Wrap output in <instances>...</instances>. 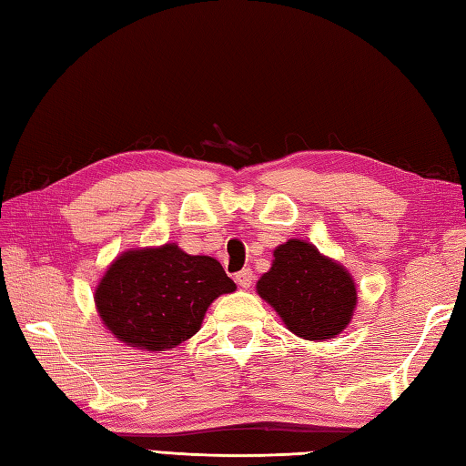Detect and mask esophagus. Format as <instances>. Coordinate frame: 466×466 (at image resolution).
I'll return each instance as SVG.
<instances>
[{
  "instance_id": "1",
  "label": "esophagus",
  "mask_w": 466,
  "mask_h": 466,
  "mask_svg": "<svg viewBox=\"0 0 466 466\" xmlns=\"http://www.w3.org/2000/svg\"><path fill=\"white\" fill-rule=\"evenodd\" d=\"M236 281H238L240 288L248 289L252 286V281H255V273H252V269H248V267H247V269L236 273Z\"/></svg>"
}]
</instances>
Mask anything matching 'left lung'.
<instances>
[{
  "label": "left lung",
  "instance_id": "8db88e82",
  "mask_svg": "<svg viewBox=\"0 0 466 466\" xmlns=\"http://www.w3.org/2000/svg\"><path fill=\"white\" fill-rule=\"evenodd\" d=\"M257 291L291 333L309 341L337 337L358 304L351 273L314 244L296 238L273 250L271 269L257 281Z\"/></svg>",
  "mask_w": 466,
  "mask_h": 466
}]
</instances>
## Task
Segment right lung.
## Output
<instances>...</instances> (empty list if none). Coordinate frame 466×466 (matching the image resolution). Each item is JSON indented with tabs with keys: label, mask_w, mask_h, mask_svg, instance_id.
Here are the masks:
<instances>
[{
	"label": "right lung",
	"mask_w": 466,
	"mask_h": 466,
	"mask_svg": "<svg viewBox=\"0 0 466 466\" xmlns=\"http://www.w3.org/2000/svg\"><path fill=\"white\" fill-rule=\"evenodd\" d=\"M234 289L236 283L216 258L187 255L170 242L116 257L98 281L94 302L119 341L164 351L191 339L209 304Z\"/></svg>",
	"instance_id": "right-lung-1"
}]
</instances>
